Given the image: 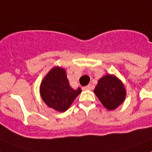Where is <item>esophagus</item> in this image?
Masks as SVG:
<instances>
[{
    "mask_svg": "<svg viewBox=\"0 0 152 152\" xmlns=\"http://www.w3.org/2000/svg\"><path fill=\"white\" fill-rule=\"evenodd\" d=\"M93 88V87L91 85H88V86H85V87H84V88H82L84 91H91V89Z\"/></svg>",
    "mask_w": 152,
    "mask_h": 152,
    "instance_id": "1",
    "label": "esophagus"
}]
</instances>
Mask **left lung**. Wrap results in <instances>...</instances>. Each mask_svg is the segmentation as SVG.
<instances>
[{
    "instance_id": "obj_1",
    "label": "left lung",
    "mask_w": 152,
    "mask_h": 152,
    "mask_svg": "<svg viewBox=\"0 0 152 152\" xmlns=\"http://www.w3.org/2000/svg\"><path fill=\"white\" fill-rule=\"evenodd\" d=\"M95 94L109 110L117 108L125 100L126 90L123 83L114 75H107L98 80Z\"/></svg>"
}]
</instances>
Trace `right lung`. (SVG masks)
<instances>
[{
  "label": "right lung",
  "instance_id": "right-lung-1",
  "mask_svg": "<svg viewBox=\"0 0 152 152\" xmlns=\"http://www.w3.org/2000/svg\"><path fill=\"white\" fill-rule=\"evenodd\" d=\"M81 92L80 88L72 89L66 72L58 67L52 68L40 86V94L47 106L58 112L66 111Z\"/></svg>",
  "mask_w": 152,
  "mask_h": 152
}]
</instances>
